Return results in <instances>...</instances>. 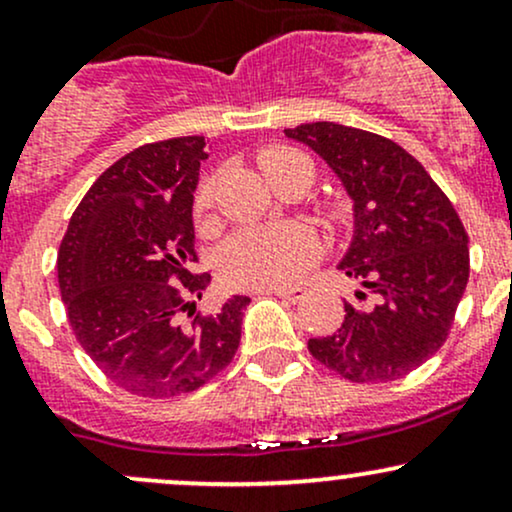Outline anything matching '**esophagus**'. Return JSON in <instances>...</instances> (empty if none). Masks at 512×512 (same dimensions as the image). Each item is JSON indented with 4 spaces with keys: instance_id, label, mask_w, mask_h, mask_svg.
I'll use <instances>...</instances> for the list:
<instances>
[{
    "instance_id": "1",
    "label": "esophagus",
    "mask_w": 512,
    "mask_h": 512,
    "mask_svg": "<svg viewBox=\"0 0 512 512\" xmlns=\"http://www.w3.org/2000/svg\"><path fill=\"white\" fill-rule=\"evenodd\" d=\"M274 296H279V298H284V301H291V303H298V301H303L305 298V291L303 286H293V289H274L272 291Z\"/></svg>"
}]
</instances>
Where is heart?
<instances>
[{
	"label": "heart",
	"instance_id": "obj_1",
	"mask_svg": "<svg viewBox=\"0 0 512 512\" xmlns=\"http://www.w3.org/2000/svg\"><path fill=\"white\" fill-rule=\"evenodd\" d=\"M260 166L274 187L286 175L301 173L313 182L315 168L310 158L296 149L274 146L260 158ZM216 195V178L202 180L195 195V211L199 216L211 209ZM327 221L342 223L346 219L344 204L332 202L325 207ZM317 238L303 223H279V226H248L240 228L219 250V274L223 281L240 289H272L284 286L315 260Z\"/></svg>",
	"mask_w": 512,
	"mask_h": 512
}]
</instances>
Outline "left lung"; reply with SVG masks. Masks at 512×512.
Masks as SVG:
<instances>
[{
  "mask_svg": "<svg viewBox=\"0 0 512 512\" xmlns=\"http://www.w3.org/2000/svg\"><path fill=\"white\" fill-rule=\"evenodd\" d=\"M313 149L354 202L342 262L358 301L330 337L308 339L322 366L354 383H390L426 363L448 339L469 279V238L426 168L366 129L308 122L284 129Z\"/></svg>",
  "mask_w": 512,
  "mask_h": 512,
  "instance_id": "obj_1",
  "label": "left lung"
}]
</instances>
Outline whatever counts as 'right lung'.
<instances>
[{"mask_svg": "<svg viewBox=\"0 0 512 512\" xmlns=\"http://www.w3.org/2000/svg\"><path fill=\"white\" fill-rule=\"evenodd\" d=\"M204 137L144 144L115 161L76 207L57 255L69 325L91 361L142 397L209 383L240 344L248 296L195 315L211 276L197 262L192 202Z\"/></svg>", "mask_w": 512, "mask_h": 512, "instance_id": "right-lung-1", "label": "right lung"}]
</instances>
